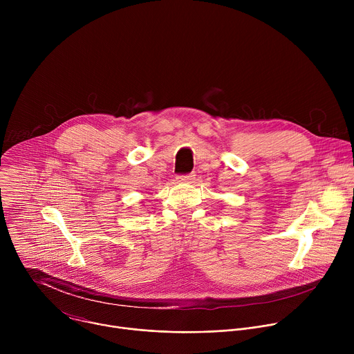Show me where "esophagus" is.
<instances>
[{"mask_svg": "<svg viewBox=\"0 0 354 354\" xmlns=\"http://www.w3.org/2000/svg\"><path fill=\"white\" fill-rule=\"evenodd\" d=\"M179 182H183V183H192L194 180V175L193 174H189V175H182L178 178Z\"/></svg>", "mask_w": 354, "mask_h": 354, "instance_id": "1", "label": "esophagus"}]
</instances>
